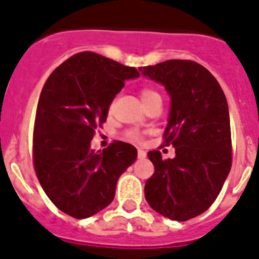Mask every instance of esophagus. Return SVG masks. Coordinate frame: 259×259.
Listing matches in <instances>:
<instances>
[{"mask_svg": "<svg viewBox=\"0 0 259 259\" xmlns=\"http://www.w3.org/2000/svg\"><path fill=\"white\" fill-rule=\"evenodd\" d=\"M137 155H138V159H145V157H147V152L143 151V149H138Z\"/></svg>", "mask_w": 259, "mask_h": 259, "instance_id": "obj_1", "label": "esophagus"}]
</instances>
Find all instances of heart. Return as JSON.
Masks as SVG:
<instances>
[{
  "mask_svg": "<svg viewBox=\"0 0 259 259\" xmlns=\"http://www.w3.org/2000/svg\"><path fill=\"white\" fill-rule=\"evenodd\" d=\"M140 98H141V102L144 103V106H147L149 102H152L153 99L160 98V95L157 94L155 90L152 88H143L141 92H140ZM123 137L127 140V141H133V143H140L143 141V134L137 132V130H127L123 134Z\"/></svg>",
  "mask_w": 259,
  "mask_h": 259,
  "instance_id": "heart-1",
  "label": "heart"
}]
</instances>
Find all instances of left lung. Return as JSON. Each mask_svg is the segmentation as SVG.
Segmentation results:
<instances>
[{
    "label": "left lung",
    "instance_id": "1",
    "mask_svg": "<svg viewBox=\"0 0 259 259\" xmlns=\"http://www.w3.org/2000/svg\"><path fill=\"white\" fill-rule=\"evenodd\" d=\"M140 72L171 96L163 138L175 148L174 159L148 152L155 172L145 183V198L164 217L186 222L214 202L232 165L226 95L208 69L189 59H169Z\"/></svg>",
    "mask_w": 259,
    "mask_h": 259
}]
</instances>
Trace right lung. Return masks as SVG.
I'll return each instance as SVG.
<instances>
[{"instance_id": "obj_1", "label": "right lung", "mask_w": 259, "mask_h": 259, "mask_svg": "<svg viewBox=\"0 0 259 259\" xmlns=\"http://www.w3.org/2000/svg\"><path fill=\"white\" fill-rule=\"evenodd\" d=\"M137 77L133 66L84 51L59 65L43 85L33 125V167L47 197L69 216L87 219L111 204L118 179L137 159V149L123 141L103 152L91 149L115 95L125 80Z\"/></svg>"}]
</instances>
